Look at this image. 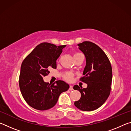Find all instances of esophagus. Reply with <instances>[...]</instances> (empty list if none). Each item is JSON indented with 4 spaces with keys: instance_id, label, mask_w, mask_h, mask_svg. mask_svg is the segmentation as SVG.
<instances>
[{
    "instance_id": "esophagus-1",
    "label": "esophagus",
    "mask_w": 131,
    "mask_h": 131,
    "mask_svg": "<svg viewBox=\"0 0 131 131\" xmlns=\"http://www.w3.org/2000/svg\"><path fill=\"white\" fill-rule=\"evenodd\" d=\"M70 90H73V85H70V88H69Z\"/></svg>"
}]
</instances>
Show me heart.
<instances>
[{
    "mask_svg": "<svg viewBox=\"0 0 131 131\" xmlns=\"http://www.w3.org/2000/svg\"><path fill=\"white\" fill-rule=\"evenodd\" d=\"M79 54H79V53H76V54H74V57L76 56V55H79ZM65 79H66V80H67L68 81H71L73 79V75L71 74L70 73H68L65 76Z\"/></svg>",
    "mask_w": 131,
    "mask_h": 131,
    "instance_id": "obj_1",
    "label": "heart"
}]
</instances>
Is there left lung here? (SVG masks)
<instances>
[{
  "mask_svg": "<svg viewBox=\"0 0 131 131\" xmlns=\"http://www.w3.org/2000/svg\"><path fill=\"white\" fill-rule=\"evenodd\" d=\"M85 57L86 65L84 77L80 80L87 84L84 88L75 85L74 90L81 93V97L74 105L83 111H92L98 108L107 100L110 95L112 82V68L107 55L96 44L84 41L77 44Z\"/></svg>",
  "mask_w": 131,
  "mask_h": 131,
  "instance_id": "left-lung-1",
  "label": "left lung"
}]
</instances>
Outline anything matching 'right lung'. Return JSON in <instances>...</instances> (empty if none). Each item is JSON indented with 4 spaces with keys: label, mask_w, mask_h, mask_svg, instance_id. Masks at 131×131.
<instances>
[{
    "label": "right lung",
    "mask_w": 131,
    "mask_h": 131,
    "mask_svg": "<svg viewBox=\"0 0 131 131\" xmlns=\"http://www.w3.org/2000/svg\"><path fill=\"white\" fill-rule=\"evenodd\" d=\"M66 46L40 43L22 63L19 88L25 101L35 109L46 110L54 107L61 93L69 88V85L63 81L49 84L43 80L50 73V68H57L56 61Z\"/></svg>",
    "instance_id": "add662e5"
}]
</instances>
